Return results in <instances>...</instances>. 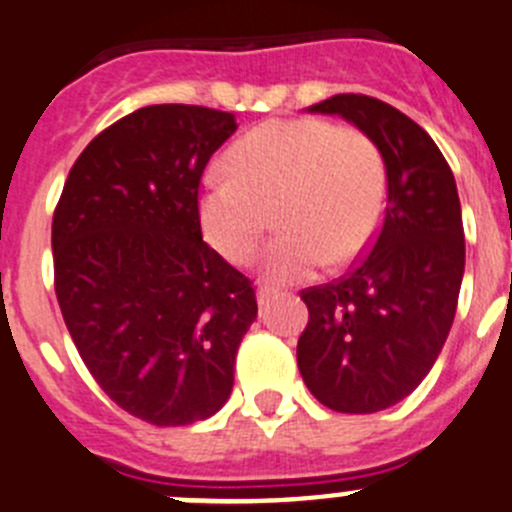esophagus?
I'll use <instances>...</instances> for the list:
<instances>
[{"label":"esophagus","instance_id":"esophagus-1","mask_svg":"<svg viewBox=\"0 0 512 512\" xmlns=\"http://www.w3.org/2000/svg\"><path fill=\"white\" fill-rule=\"evenodd\" d=\"M273 296H276V288L266 286V283H261V286H258V291H256L258 303H268V301H271Z\"/></svg>","mask_w":512,"mask_h":512}]
</instances>
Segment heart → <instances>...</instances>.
Here are the masks:
<instances>
[{"label": "heart", "instance_id": "b5f03b06", "mask_svg": "<svg viewBox=\"0 0 512 512\" xmlns=\"http://www.w3.org/2000/svg\"><path fill=\"white\" fill-rule=\"evenodd\" d=\"M229 166L204 176L201 229L226 261L249 266L273 214L281 234L261 261L273 283L303 281L326 261H356L383 219L386 159L356 124L266 121L236 141Z\"/></svg>", "mask_w": 512, "mask_h": 512}]
</instances>
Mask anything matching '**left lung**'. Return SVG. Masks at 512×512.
I'll return each mask as SVG.
<instances>
[{
	"label": "left lung",
	"instance_id": "left-lung-1",
	"mask_svg": "<svg viewBox=\"0 0 512 512\" xmlns=\"http://www.w3.org/2000/svg\"><path fill=\"white\" fill-rule=\"evenodd\" d=\"M378 141L388 169L383 224L346 276L301 291L296 346L308 391L338 413H376L428 376L453 326L465 234L453 171L428 131L396 106L336 94L308 106Z\"/></svg>",
	"mask_w": 512,
	"mask_h": 512
}]
</instances>
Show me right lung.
I'll list each match as a JSON object with an SVG mask.
<instances>
[{"label": "right lung", "instance_id": "1", "mask_svg": "<svg viewBox=\"0 0 512 512\" xmlns=\"http://www.w3.org/2000/svg\"><path fill=\"white\" fill-rule=\"evenodd\" d=\"M231 111L154 104L74 161L52 219L54 291L101 391L151 426L214 416L258 313L251 278L201 236L199 186Z\"/></svg>", "mask_w": 512, "mask_h": 512}]
</instances>
